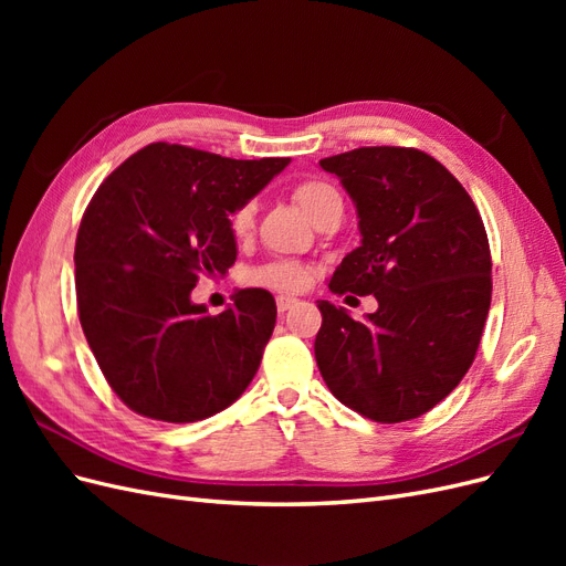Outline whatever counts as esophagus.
<instances>
[{
	"label": "esophagus",
	"instance_id": "esophagus-1",
	"mask_svg": "<svg viewBox=\"0 0 566 566\" xmlns=\"http://www.w3.org/2000/svg\"><path fill=\"white\" fill-rule=\"evenodd\" d=\"M295 304H300V300H295V297H276V306H279V312L281 314H285V312H290V310H293V306Z\"/></svg>",
	"mask_w": 566,
	"mask_h": 566
}]
</instances>
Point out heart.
<instances>
[{
  "label": "heart",
  "mask_w": 566,
  "mask_h": 566,
  "mask_svg": "<svg viewBox=\"0 0 566 566\" xmlns=\"http://www.w3.org/2000/svg\"><path fill=\"white\" fill-rule=\"evenodd\" d=\"M293 200L297 202V208L310 217L314 224L321 219V214L331 208V205L339 202L337 188L331 186L328 181L321 179H306L300 181L293 188ZM254 224V205L245 202L231 214V231L233 235L243 238L252 231ZM248 281L252 285H264L271 290H281V293H297V290H304L312 281V266L302 264L295 260H276L256 266L248 273Z\"/></svg>",
  "instance_id": "obj_1"
}]
</instances>
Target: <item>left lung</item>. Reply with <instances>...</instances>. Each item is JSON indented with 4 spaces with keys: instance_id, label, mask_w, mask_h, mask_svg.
Segmentation results:
<instances>
[{
    "instance_id": "1",
    "label": "left lung",
    "mask_w": 566,
    "mask_h": 566,
    "mask_svg": "<svg viewBox=\"0 0 566 566\" xmlns=\"http://www.w3.org/2000/svg\"><path fill=\"white\" fill-rule=\"evenodd\" d=\"M318 165L345 186L361 231L328 287L378 300L364 321L318 302V370L342 403L375 422L420 418L465 378L484 333V221L462 184L418 148L364 146Z\"/></svg>"
}]
</instances>
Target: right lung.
<instances>
[{
	"label": "right lung",
	"mask_w": 566,
	"mask_h": 566,
	"mask_svg": "<svg viewBox=\"0 0 566 566\" xmlns=\"http://www.w3.org/2000/svg\"><path fill=\"white\" fill-rule=\"evenodd\" d=\"M287 163L160 142L98 186L75 243L77 314L101 373L134 413L205 420L252 382L276 325L271 293L238 290L210 316L191 290L227 276L238 254L229 217Z\"/></svg>",
	"instance_id": "1"
}]
</instances>
